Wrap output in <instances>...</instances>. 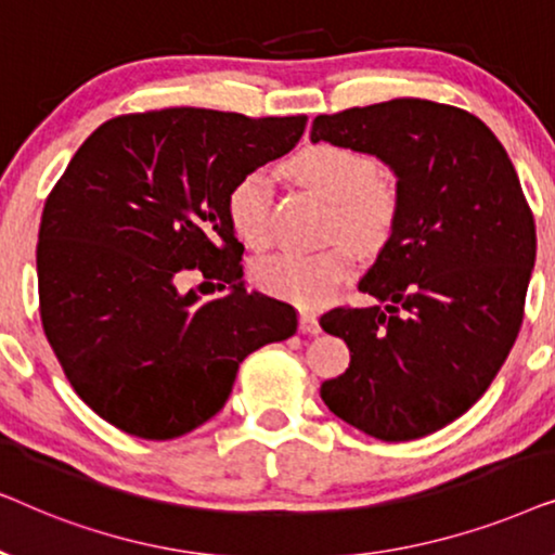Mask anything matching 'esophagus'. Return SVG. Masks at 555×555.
Segmentation results:
<instances>
[{
    "label": "esophagus",
    "instance_id": "34e87169",
    "mask_svg": "<svg viewBox=\"0 0 555 555\" xmlns=\"http://www.w3.org/2000/svg\"><path fill=\"white\" fill-rule=\"evenodd\" d=\"M300 331L308 333V336H318V333H321V323H318V315L308 313V310H302V313H300Z\"/></svg>",
    "mask_w": 555,
    "mask_h": 555
}]
</instances>
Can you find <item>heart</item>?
<instances>
[{
	"mask_svg": "<svg viewBox=\"0 0 555 555\" xmlns=\"http://www.w3.org/2000/svg\"><path fill=\"white\" fill-rule=\"evenodd\" d=\"M287 173L300 186L331 202V247L313 255H272L255 262L253 280L262 293L293 300L298 306H321L351 272L353 249L376 255L389 245L401 215V189L393 173L376 169V158L346 143H310L291 162ZM270 177L247 171L227 194V219L249 247L270 240Z\"/></svg>",
	"mask_w": 555,
	"mask_h": 555,
	"instance_id": "1",
	"label": "heart"
}]
</instances>
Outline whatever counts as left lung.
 Returning a JSON list of instances; mask_svg holds the SVG:
<instances>
[{
	"label": "left lung",
	"mask_w": 555,
	"mask_h": 555,
	"mask_svg": "<svg viewBox=\"0 0 555 555\" xmlns=\"http://www.w3.org/2000/svg\"><path fill=\"white\" fill-rule=\"evenodd\" d=\"M310 141L378 156L401 189L397 230L359 283L386 308L321 315L351 351L321 399L382 442L431 435L488 391L518 338L535 262L518 173L480 118L422 98L318 116Z\"/></svg>",
	"instance_id": "left-lung-1"
}]
</instances>
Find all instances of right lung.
I'll list each match as a JSON object with an SVG mask.
<instances>
[{"instance_id":"obj_1","label":"right lung","mask_w":555,"mask_h":555,"mask_svg":"<svg viewBox=\"0 0 555 555\" xmlns=\"http://www.w3.org/2000/svg\"><path fill=\"white\" fill-rule=\"evenodd\" d=\"M306 116L164 108L105 120L44 202L37 291L75 393L126 435L177 439L211 420L240 363L291 338L293 306L247 293L227 219L234 181L287 154ZM199 271L230 296L176 283Z\"/></svg>"}]
</instances>
